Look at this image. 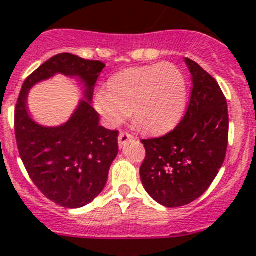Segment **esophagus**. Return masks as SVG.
Listing matches in <instances>:
<instances>
[{
  "mask_svg": "<svg viewBox=\"0 0 256 256\" xmlns=\"http://www.w3.org/2000/svg\"><path fill=\"white\" fill-rule=\"evenodd\" d=\"M132 139H134V136L128 132H121L120 135H118V143H120V146L126 144L128 140H132Z\"/></svg>",
  "mask_w": 256,
  "mask_h": 256,
  "instance_id": "obj_1",
  "label": "esophagus"
}]
</instances>
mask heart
<instances>
[{"mask_svg":"<svg viewBox=\"0 0 256 256\" xmlns=\"http://www.w3.org/2000/svg\"><path fill=\"white\" fill-rule=\"evenodd\" d=\"M188 86L173 64L126 68L112 76L108 90L96 92L98 110L112 126L134 112V121L151 134L168 132L180 121L186 106Z\"/></svg>","mask_w":256,"mask_h":256,"instance_id":"heart-1","label":"heart"}]
</instances>
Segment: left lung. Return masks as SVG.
I'll return each instance as SVG.
<instances>
[{
    "mask_svg": "<svg viewBox=\"0 0 256 256\" xmlns=\"http://www.w3.org/2000/svg\"><path fill=\"white\" fill-rule=\"evenodd\" d=\"M186 60L192 79L181 122L158 138L142 139L140 180L154 200L174 208L204 194L225 160L229 135L226 98L214 76Z\"/></svg>",
    "mask_w": 256,
    "mask_h": 256,
    "instance_id": "obj_1",
    "label": "left lung"
}]
</instances>
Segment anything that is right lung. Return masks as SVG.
Returning <instances> with one entry per match:
<instances>
[{
	"mask_svg": "<svg viewBox=\"0 0 256 256\" xmlns=\"http://www.w3.org/2000/svg\"><path fill=\"white\" fill-rule=\"evenodd\" d=\"M102 61L60 53L27 76L15 105L16 146L32 182L49 200L61 207L88 204L104 188L109 168L118 152V132L98 124V114L90 100ZM56 72L79 74L86 82V98L72 120L60 128H42L25 109L28 90Z\"/></svg>",
	"mask_w": 256,
	"mask_h": 256,
	"instance_id": "add662e5",
	"label": "right lung"
}]
</instances>
